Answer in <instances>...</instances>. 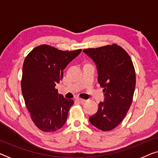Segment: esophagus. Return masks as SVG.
<instances>
[{
    "label": "esophagus",
    "instance_id": "34e87169",
    "mask_svg": "<svg viewBox=\"0 0 158 158\" xmlns=\"http://www.w3.org/2000/svg\"><path fill=\"white\" fill-rule=\"evenodd\" d=\"M77 100L80 102H81V103H84L86 101L85 99H81V98H77Z\"/></svg>",
    "mask_w": 158,
    "mask_h": 158
}]
</instances>
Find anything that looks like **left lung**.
Listing matches in <instances>:
<instances>
[{
    "label": "left lung",
    "mask_w": 158,
    "mask_h": 158,
    "mask_svg": "<svg viewBox=\"0 0 158 158\" xmlns=\"http://www.w3.org/2000/svg\"><path fill=\"white\" fill-rule=\"evenodd\" d=\"M83 52L95 64L98 81L104 93V102L99 104L98 112L89 121L99 129L111 131L121 122L132 103L135 87L132 60L116 44L87 48Z\"/></svg>",
    "instance_id": "left-lung-1"
}]
</instances>
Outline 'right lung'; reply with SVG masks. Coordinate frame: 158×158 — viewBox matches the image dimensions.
<instances>
[{
	"label": "right lung",
	"mask_w": 158,
	"mask_h": 158,
	"mask_svg": "<svg viewBox=\"0 0 158 158\" xmlns=\"http://www.w3.org/2000/svg\"><path fill=\"white\" fill-rule=\"evenodd\" d=\"M81 49L60 51L41 45L25 58L21 87L31 118L44 132H54L65 124L73 99L64 98L55 88L64 77L63 71Z\"/></svg>",
	"instance_id": "right-lung-1"
}]
</instances>
